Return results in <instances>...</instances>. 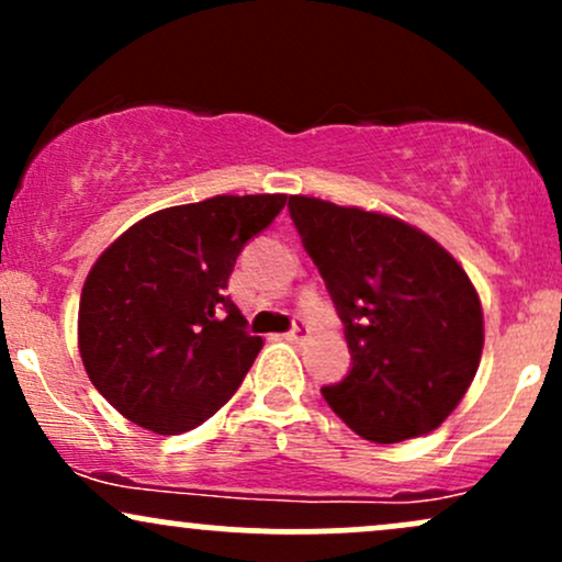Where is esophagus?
<instances>
[{
  "instance_id": "obj_1",
  "label": "esophagus",
  "mask_w": 562,
  "mask_h": 562,
  "mask_svg": "<svg viewBox=\"0 0 562 562\" xmlns=\"http://www.w3.org/2000/svg\"><path fill=\"white\" fill-rule=\"evenodd\" d=\"M308 338V325L303 319H295V325L290 327L288 340H306Z\"/></svg>"
}]
</instances>
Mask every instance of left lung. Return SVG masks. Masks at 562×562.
<instances>
[{"label":"left lung","mask_w":562,"mask_h":562,"mask_svg":"<svg viewBox=\"0 0 562 562\" xmlns=\"http://www.w3.org/2000/svg\"><path fill=\"white\" fill-rule=\"evenodd\" d=\"M288 209L351 351L325 402L367 441L430 434L481 362L483 312L465 269L402 218L306 195H290Z\"/></svg>","instance_id":"left-lung-1"}]
</instances>
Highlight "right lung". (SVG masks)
<instances>
[{
  "mask_svg": "<svg viewBox=\"0 0 562 562\" xmlns=\"http://www.w3.org/2000/svg\"><path fill=\"white\" fill-rule=\"evenodd\" d=\"M288 195H216L156 211L89 269L83 370L126 420L160 436L198 428L240 389L263 340L227 295L237 256Z\"/></svg>",
  "mask_w": 562,
  "mask_h": 562,
  "instance_id": "add662e5",
  "label": "right lung"
}]
</instances>
